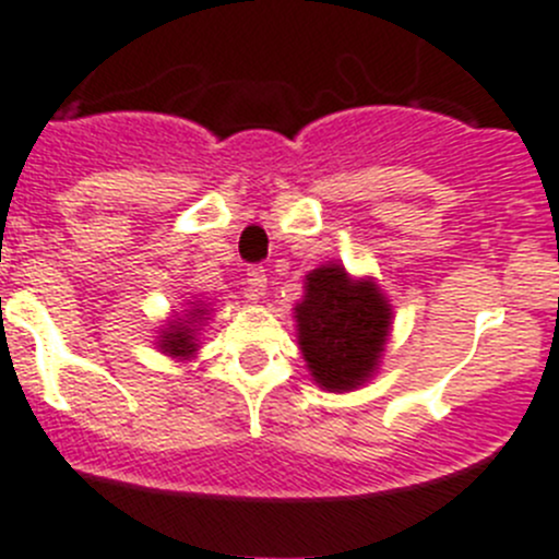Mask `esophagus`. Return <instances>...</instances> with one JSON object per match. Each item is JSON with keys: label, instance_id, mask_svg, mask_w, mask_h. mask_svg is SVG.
<instances>
[{"label": "esophagus", "instance_id": "esophagus-1", "mask_svg": "<svg viewBox=\"0 0 559 559\" xmlns=\"http://www.w3.org/2000/svg\"><path fill=\"white\" fill-rule=\"evenodd\" d=\"M246 283H249V290H252L254 299H263L265 296V288H269V274H265V269H249V274H246Z\"/></svg>", "mask_w": 559, "mask_h": 559}]
</instances>
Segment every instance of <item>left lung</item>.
<instances>
[{"mask_svg": "<svg viewBox=\"0 0 559 559\" xmlns=\"http://www.w3.org/2000/svg\"><path fill=\"white\" fill-rule=\"evenodd\" d=\"M294 319L305 366L321 391H357L380 373L393 307L373 276H352L343 263L307 271Z\"/></svg>", "mask_w": 559, "mask_h": 559, "instance_id": "left-lung-1", "label": "left lung"}]
</instances>
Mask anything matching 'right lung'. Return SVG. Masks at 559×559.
<instances>
[{
    "label": "right lung",
    "instance_id": "1",
    "mask_svg": "<svg viewBox=\"0 0 559 559\" xmlns=\"http://www.w3.org/2000/svg\"><path fill=\"white\" fill-rule=\"evenodd\" d=\"M210 313H213L210 301L197 299V296H193V299H188L186 310L174 313L171 319L163 324V330H157L160 332L155 341L157 349L177 362L197 357L199 355V335H202Z\"/></svg>",
    "mask_w": 559,
    "mask_h": 559
}]
</instances>
